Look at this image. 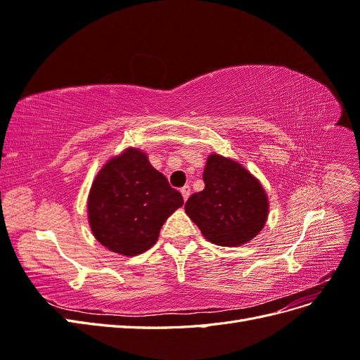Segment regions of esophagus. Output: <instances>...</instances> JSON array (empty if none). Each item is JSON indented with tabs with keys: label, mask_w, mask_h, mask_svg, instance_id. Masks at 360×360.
Instances as JSON below:
<instances>
[{
	"label": "esophagus",
	"mask_w": 360,
	"mask_h": 360,
	"mask_svg": "<svg viewBox=\"0 0 360 360\" xmlns=\"http://www.w3.org/2000/svg\"><path fill=\"white\" fill-rule=\"evenodd\" d=\"M181 197H183V200L184 201H188V198H189V195H191V188L189 186H184V188H181Z\"/></svg>",
	"instance_id": "34e87169"
}]
</instances>
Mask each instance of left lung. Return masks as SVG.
<instances>
[{
    "instance_id": "left-lung-1",
    "label": "left lung",
    "mask_w": 360,
    "mask_h": 360,
    "mask_svg": "<svg viewBox=\"0 0 360 360\" xmlns=\"http://www.w3.org/2000/svg\"><path fill=\"white\" fill-rule=\"evenodd\" d=\"M204 191L184 210L207 240L236 248L252 240L269 216V198L259 180L240 162L212 153L202 172Z\"/></svg>"
}]
</instances>
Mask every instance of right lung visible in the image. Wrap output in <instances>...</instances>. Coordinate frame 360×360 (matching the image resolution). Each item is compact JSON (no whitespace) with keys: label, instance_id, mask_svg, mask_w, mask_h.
Listing matches in <instances>:
<instances>
[{"label":"right lung","instance_id":"add662e5","mask_svg":"<svg viewBox=\"0 0 360 360\" xmlns=\"http://www.w3.org/2000/svg\"><path fill=\"white\" fill-rule=\"evenodd\" d=\"M181 205V193L151 167L146 151L127 147L97 172L86 200V216L102 246L135 257L158 242L162 225Z\"/></svg>","mask_w":360,"mask_h":360}]
</instances>
